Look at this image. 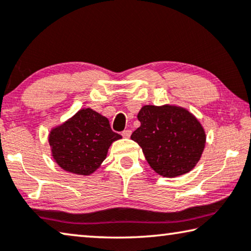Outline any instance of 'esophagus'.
Listing matches in <instances>:
<instances>
[{
	"label": "esophagus",
	"mask_w": 251,
	"mask_h": 251,
	"mask_svg": "<svg viewBox=\"0 0 251 251\" xmlns=\"http://www.w3.org/2000/svg\"><path fill=\"white\" fill-rule=\"evenodd\" d=\"M130 134H132V132H130L129 129H125L124 132L122 133V135H123V137H125V138H128L129 136H130Z\"/></svg>",
	"instance_id": "1"
}]
</instances>
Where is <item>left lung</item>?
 Here are the masks:
<instances>
[{
  "label": "left lung",
  "mask_w": 251,
  "mask_h": 251,
  "mask_svg": "<svg viewBox=\"0 0 251 251\" xmlns=\"http://www.w3.org/2000/svg\"><path fill=\"white\" fill-rule=\"evenodd\" d=\"M141 126L132 134L151 168L165 177L190 172L200 161L205 132L192 113L174 105H145L137 115Z\"/></svg>",
  "instance_id": "left-lung-1"
}]
</instances>
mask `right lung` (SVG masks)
I'll use <instances>...</instances> for the list:
<instances>
[{
  "label": "right lung",
  "mask_w": 251,
  "mask_h": 251,
  "mask_svg": "<svg viewBox=\"0 0 251 251\" xmlns=\"http://www.w3.org/2000/svg\"><path fill=\"white\" fill-rule=\"evenodd\" d=\"M121 138L111 130L105 116L91 108H82L53 127L48 140L51 155L62 170L90 176L104 162L109 146Z\"/></svg>",
  "instance_id": "right-lung-1"
}]
</instances>
